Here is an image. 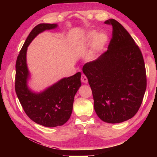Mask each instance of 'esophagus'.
I'll return each mask as SVG.
<instances>
[{"label":"esophagus","instance_id":"34e87169","mask_svg":"<svg viewBox=\"0 0 157 157\" xmlns=\"http://www.w3.org/2000/svg\"><path fill=\"white\" fill-rule=\"evenodd\" d=\"M81 80L82 82H84V83H85V84L88 83V79H87L86 75H82Z\"/></svg>","mask_w":157,"mask_h":157}]
</instances>
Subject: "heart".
<instances>
[{
  "instance_id": "1",
  "label": "heart",
  "mask_w": 157,
  "mask_h": 157,
  "mask_svg": "<svg viewBox=\"0 0 157 157\" xmlns=\"http://www.w3.org/2000/svg\"><path fill=\"white\" fill-rule=\"evenodd\" d=\"M98 34L96 31H90L86 34L83 41V44H88L94 42L93 49L91 53H90V58L91 59H94L100 52L102 51L109 39L107 34H100L98 36Z\"/></svg>"
}]
</instances>
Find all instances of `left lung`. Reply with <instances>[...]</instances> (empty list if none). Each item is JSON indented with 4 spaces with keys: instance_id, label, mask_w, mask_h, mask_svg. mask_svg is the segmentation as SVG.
Returning a JSON list of instances; mask_svg holds the SVG:
<instances>
[{
    "instance_id": "1",
    "label": "left lung",
    "mask_w": 157,
    "mask_h": 157,
    "mask_svg": "<svg viewBox=\"0 0 157 157\" xmlns=\"http://www.w3.org/2000/svg\"><path fill=\"white\" fill-rule=\"evenodd\" d=\"M113 28L108 50L82 68L88 78L94 109L102 121L120 123L139 111L147 79L144 60L139 46L120 23L105 22Z\"/></svg>"
}]
</instances>
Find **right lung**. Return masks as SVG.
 <instances>
[{"mask_svg":"<svg viewBox=\"0 0 157 157\" xmlns=\"http://www.w3.org/2000/svg\"><path fill=\"white\" fill-rule=\"evenodd\" d=\"M53 23H40L29 34L16 63L15 91L23 110L32 121L44 127L63 125L70 118L74 97L81 86V73L60 79L40 93L32 91L28 86L30 77L26 53L32 41L39 33L57 27Z\"/></svg>","mask_w":157,"mask_h":157,"instance_id":"1","label":"right lung"}]
</instances>
